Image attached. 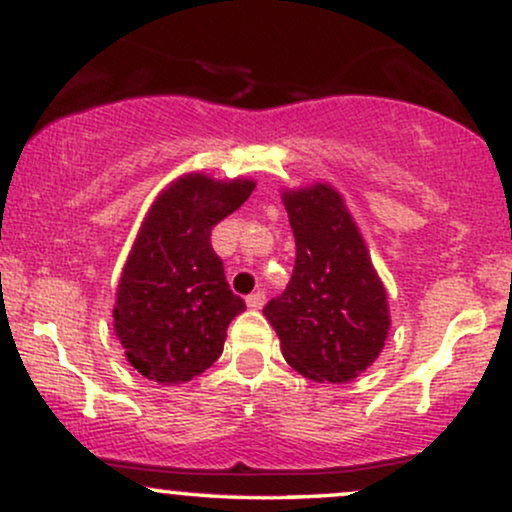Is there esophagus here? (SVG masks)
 Masks as SVG:
<instances>
[{"mask_svg":"<svg viewBox=\"0 0 512 512\" xmlns=\"http://www.w3.org/2000/svg\"><path fill=\"white\" fill-rule=\"evenodd\" d=\"M264 298H267L264 291H255V293H250L248 298H245V303H248V307H252V310H260V307L264 305Z\"/></svg>","mask_w":512,"mask_h":512,"instance_id":"1","label":"esophagus"}]
</instances>
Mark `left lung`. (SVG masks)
<instances>
[{"instance_id": "8db88e82", "label": "left lung", "mask_w": 512, "mask_h": 512, "mask_svg": "<svg viewBox=\"0 0 512 512\" xmlns=\"http://www.w3.org/2000/svg\"><path fill=\"white\" fill-rule=\"evenodd\" d=\"M281 200L295 236V267L264 317L295 372L346 384L377 360L389 336L384 283L338 190L312 183L283 190Z\"/></svg>"}]
</instances>
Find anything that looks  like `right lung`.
Returning <instances> with one entry per match:
<instances>
[{
    "label": "right lung",
    "mask_w": 512,
    "mask_h": 512,
    "mask_svg": "<svg viewBox=\"0 0 512 512\" xmlns=\"http://www.w3.org/2000/svg\"><path fill=\"white\" fill-rule=\"evenodd\" d=\"M255 181L186 174L162 190L123 267L114 331L126 360L157 384L212 367L231 319L245 310L212 248V229L248 200Z\"/></svg>",
    "instance_id": "1"
}]
</instances>
